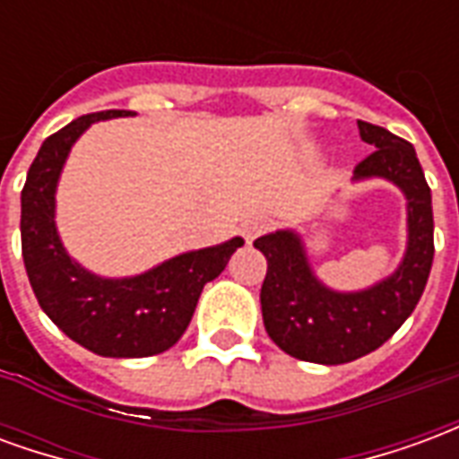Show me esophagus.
<instances>
[{
	"label": "esophagus",
	"instance_id": "esophagus-1",
	"mask_svg": "<svg viewBox=\"0 0 459 459\" xmlns=\"http://www.w3.org/2000/svg\"><path fill=\"white\" fill-rule=\"evenodd\" d=\"M270 229V221L268 219H250L243 223V229H240V233H243V238L248 240H255L258 236H263L265 230Z\"/></svg>",
	"mask_w": 459,
	"mask_h": 459
}]
</instances>
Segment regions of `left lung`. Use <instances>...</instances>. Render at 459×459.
<instances>
[{
    "label": "left lung",
    "instance_id": "1",
    "mask_svg": "<svg viewBox=\"0 0 459 459\" xmlns=\"http://www.w3.org/2000/svg\"><path fill=\"white\" fill-rule=\"evenodd\" d=\"M359 134L376 150L356 164L354 179L394 181L408 201V248L394 275L368 290L337 292L315 278L295 230L253 243L268 260L260 288L265 332L285 354L312 364H346L388 342L411 317L433 265V201L413 144L364 120Z\"/></svg>",
    "mask_w": 459,
    "mask_h": 459
}]
</instances>
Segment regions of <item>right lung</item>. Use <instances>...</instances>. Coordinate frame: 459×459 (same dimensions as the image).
<instances>
[{"instance_id":"obj_1","label":"right lung","mask_w":459,"mask_h":459,"mask_svg":"<svg viewBox=\"0 0 459 459\" xmlns=\"http://www.w3.org/2000/svg\"><path fill=\"white\" fill-rule=\"evenodd\" d=\"M130 110L83 115L46 137L22 189V255L39 305L64 334L98 356L142 359L167 351L189 327L201 290L219 278L243 238L189 250L134 278H98L65 253L56 230V186L74 142L93 122Z\"/></svg>"}]
</instances>
